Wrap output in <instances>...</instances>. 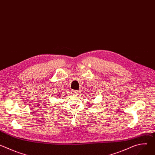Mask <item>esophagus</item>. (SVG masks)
I'll use <instances>...</instances> for the list:
<instances>
[{
  "label": "esophagus",
  "mask_w": 155,
  "mask_h": 155,
  "mask_svg": "<svg viewBox=\"0 0 155 155\" xmlns=\"http://www.w3.org/2000/svg\"><path fill=\"white\" fill-rule=\"evenodd\" d=\"M72 93H73L74 94L78 95V94L80 93V91H77V90H75V91H73Z\"/></svg>",
  "instance_id": "obj_1"
}]
</instances>
